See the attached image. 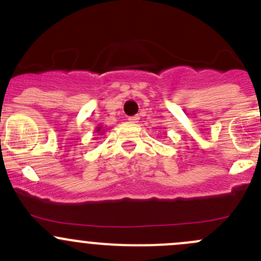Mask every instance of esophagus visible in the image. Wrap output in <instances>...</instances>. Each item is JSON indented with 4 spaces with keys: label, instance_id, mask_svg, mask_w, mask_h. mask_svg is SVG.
Returning a JSON list of instances; mask_svg holds the SVG:
<instances>
[{
    "label": "esophagus",
    "instance_id": "esophagus-1",
    "mask_svg": "<svg viewBox=\"0 0 261 261\" xmlns=\"http://www.w3.org/2000/svg\"><path fill=\"white\" fill-rule=\"evenodd\" d=\"M139 116H131V117H128V121H130V122H133V123H136V122H139Z\"/></svg>",
    "mask_w": 261,
    "mask_h": 261
}]
</instances>
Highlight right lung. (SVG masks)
I'll return each mask as SVG.
<instances>
[{
  "instance_id": "1",
  "label": "right lung",
  "mask_w": 261,
  "mask_h": 261,
  "mask_svg": "<svg viewBox=\"0 0 261 261\" xmlns=\"http://www.w3.org/2000/svg\"><path fill=\"white\" fill-rule=\"evenodd\" d=\"M97 133H100V127H97Z\"/></svg>"
}]
</instances>
